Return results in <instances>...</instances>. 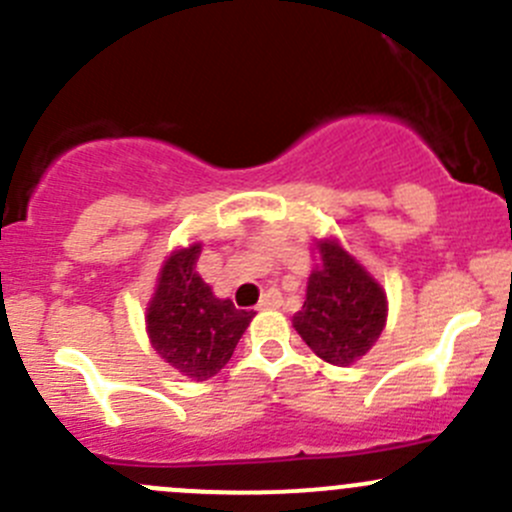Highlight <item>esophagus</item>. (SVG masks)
Here are the masks:
<instances>
[{"label": "esophagus", "instance_id": "1", "mask_svg": "<svg viewBox=\"0 0 512 512\" xmlns=\"http://www.w3.org/2000/svg\"><path fill=\"white\" fill-rule=\"evenodd\" d=\"M282 304V294L277 292V289H267L265 294H262L260 304H257V309H277Z\"/></svg>", "mask_w": 512, "mask_h": 512}]
</instances>
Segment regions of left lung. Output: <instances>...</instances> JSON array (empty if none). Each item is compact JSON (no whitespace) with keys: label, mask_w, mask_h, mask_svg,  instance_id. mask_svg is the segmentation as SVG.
<instances>
[{"label":"left lung","mask_w":512,"mask_h":512,"mask_svg":"<svg viewBox=\"0 0 512 512\" xmlns=\"http://www.w3.org/2000/svg\"><path fill=\"white\" fill-rule=\"evenodd\" d=\"M317 252L319 265L309 275L307 299L292 324L319 359L349 366L384 332L386 292L339 240H319Z\"/></svg>","instance_id":"8db88e82"}]
</instances>
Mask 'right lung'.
Segmentation results:
<instances>
[{
    "instance_id": "add662e5",
    "label": "right lung",
    "mask_w": 512,
    "mask_h": 512,
    "mask_svg": "<svg viewBox=\"0 0 512 512\" xmlns=\"http://www.w3.org/2000/svg\"><path fill=\"white\" fill-rule=\"evenodd\" d=\"M200 242L175 250L158 275L146 324L153 349L193 381L218 374L230 361L255 312L218 299L195 272Z\"/></svg>"
}]
</instances>
